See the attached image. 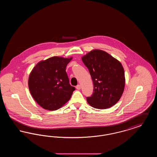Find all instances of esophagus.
<instances>
[{
	"label": "esophagus",
	"instance_id": "1",
	"mask_svg": "<svg viewBox=\"0 0 157 157\" xmlns=\"http://www.w3.org/2000/svg\"><path fill=\"white\" fill-rule=\"evenodd\" d=\"M76 88L77 90H81V85H78L76 86Z\"/></svg>",
	"mask_w": 157,
	"mask_h": 157
}]
</instances>
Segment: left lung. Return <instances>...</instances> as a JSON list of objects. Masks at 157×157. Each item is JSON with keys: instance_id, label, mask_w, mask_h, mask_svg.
Here are the masks:
<instances>
[{"instance_id": "1", "label": "left lung", "mask_w": 157, "mask_h": 157, "mask_svg": "<svg viewBox=\"0 0 157 157\" xmlns=\"http://www.w3.org/2000/svg\"><path fill=\"white\" fill-rule=\"evenodd\" d=\"M82 60L94 83L93 94L86 98L88 103L100 109L116 104L122 95L125 82L124 70L120 62L99 49L90 51Z\"/></svg>"}]
</instances>
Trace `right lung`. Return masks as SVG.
I'll use <instances>...</instances> for the list:
<instances>
[{
  "label": "right lung",
  "mask_w": 157,
  "mask_h": 157,
  "mask_svg": "<svg viewBox=\"0 0 157 157\" xmlns=\"http://www.w3.org/2000/svg\"><path fill=\"white\" fill-rule=\"evenodd\" d=\"M71 59L54 56L39 62L32 71L28 82L30 94L45 109H58L70 99L75 90L66 72Z\"/></svg>",
  "instance_id": "right-lung-1"
}]
</instances>
